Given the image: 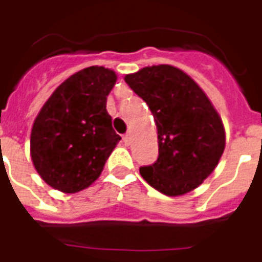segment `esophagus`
I'll list each match as a JSON object with an SVG mask.
<instances>
[{"instance_id": "esophagus-1", "label": "esophagus", "mask_w": 262, "mask_h": 262, "mask_svg": "<svg viewBox=\"0 0 262 262\" xmlns=\"http://www.w3.org/2000/svg\"><path fill=\"white\" fill-rule=\"evenodd\" d=\"M123 141H124L125 145H131V142H133V135H131V134H125L124 138H123Z\"/></svg>"}]
</instances>
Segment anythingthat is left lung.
Instances as JSON below:
<instances>
[{"label": "left lung", "instance_id": "left-lung-1", "mask_svg": "<svg viewBox=\"0 0 262 262\" xmlns=\"http://www.w3.org/2000/svg\"><path fill=\"white\" fill-rule=\"evenodd\" d=\"M149 106L157 127L159 159L139 173L157 191L184 195L217 167L226 147V129L212 101L192 78L160 64L124 76Z\"/></svg>", "mask_w": 262, "mask_h": 262}]
</instances>
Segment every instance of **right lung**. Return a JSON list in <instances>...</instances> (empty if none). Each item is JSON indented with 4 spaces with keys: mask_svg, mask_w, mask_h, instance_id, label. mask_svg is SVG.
Returning <instances> with one entry per match:
<instances>
[{
    "mask_svg": "<svg viewBox=\"0 0 262 262\" xmlns=\"http://www.w3.org/2000/svg\"><path fill=\"white\" fill-rule=\"evenodd\" d=\"M117 75L89 67L71 75L36 115L30 154L39 176L58 191L74 194L98 179L121 138L112 127L106 97Z\"/></svg>",
    "mask_w": 262,
    "mask_h": 262,
    "instance_id": "1",
    "label": "right lung"
}]
</instances>
